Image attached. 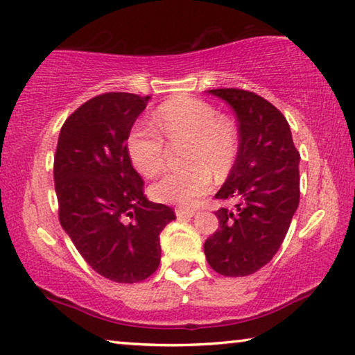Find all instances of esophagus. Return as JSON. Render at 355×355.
Listing matches in <instances>:
<instances>
[{
    "mask_svg": "<svg viewBox=\"0 0 355 355\" xmlns=\"http://www.w3.org/2000/svg\"><path fill=\"white\" fill-rule=\"evenodd\" d=\"M175 214H177L178 218H189V216H193L196 214V210L178 207V209H175Z\"/></svg>",
    "mask_w": 355,
    "mask_h": 355,
    "instance_id": "obj_1",
    "label": "esophagus"
}]
</instances>
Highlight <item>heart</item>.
Returning a JSON list of instances; mask_svg holds the SVG:
<instances>
[{"mask_svg":"<svg viewBox=\"0 0 355 355\" xmlns=\"http://www.w3.org/2000/svg\"><path fill=\"white\" fill-rule=\"evenodd\" d=\"M155 124H137L127 139V151L137 171L156 177L166 166L167 145L187 144L182 168L167 172L151 187V198L162 204L194 205L209 191L214 172L226 175L234 166L239 139L228 119L218 118L209 103L194 98L172 100L157 110Z\"/></svg>","mask_w":355,"mask_h":355,"instance_id":"1","label":"heart"}]
</instances>
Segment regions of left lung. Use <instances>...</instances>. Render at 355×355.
I'll use <instances>...</instances> for the list:
<instances>
[{"label": "left lung", "mask_w": 355, "mask_h": 355, "mask_svg": "<svg viewBox=\"0 0 355 355\" xmlns=\"http://www.w3.org/2000/svg\"><path fill=\"white\" fill-rule=\"evenodd\" d=\"M234 110L239 151L216 199L236 202L215 211L218 230L204 244L210 268L244 277L268 264L282 245L300 202V153L285 116L255 92L211 89Z\"/></svg>", "instance_id": "obj_1"}]
</instances>
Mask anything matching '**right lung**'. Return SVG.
Wrapping results in <instances>:
<instances>
[{"label": "right lung", "mask_w": 355, "mask_h": 355, "mask_svg": "<svg viewBox=\"0 0 355 355\" xmlns=\"http://www.w3.org/2000/svg\"><path fill=\"white\" fill-rule=\"evenodd\" d=\"M150 95L105 92L63 123L54 156L59 220L100 276L141 282L159 266V234L175 211L144 194L125 140Z\"/></svg>", "instance_id": "right-lung-1"}]
</instances>
